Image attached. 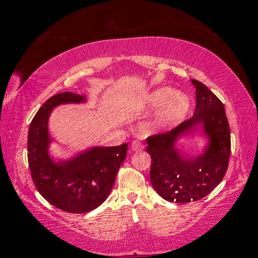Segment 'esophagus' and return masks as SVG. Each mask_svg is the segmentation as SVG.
<instances>
[{
	"instance_id": "34e87169",
	"label": "esophagus",
	"mask_w": 258,
	"mask_h": 258,
	"mask_svg": "<svg viewBox=\"0 0 258 258\" xmlns=\"http://www.w3.org/2000/svg\"><path fill=\"white\" fill-rule=\"evenodd\" d=\"M131 150H132V151H141V150H143L142 143L139 142V141H133L132 145H131Z\"/></svg>"
}]
</instances>
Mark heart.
I'll return each mask as SVG.
<instances>
[{
	"label": "heart",
	"instance_id": "obj_1",
	"mask_svg": "<svg viewBox=\"0 0 258 258\" xmlns=\"http://www.w3.org/2000/svg\"><path fill=\"white\" fill-rule=\"evenodd\" d=\"M147 108L160 109L154 121L156 127H166L177 124L184 118L190 108V99L183 93H176L172 87H158L143 100Z\"/></svg>",
	"mask_w": 258,
	"mask_h": 258
}]
</instances>
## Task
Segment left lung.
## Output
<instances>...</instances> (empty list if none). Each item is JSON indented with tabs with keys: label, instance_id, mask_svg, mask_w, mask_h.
Returning a JSON list of instances; mask_svg holds the SVG:
<instances>
[{
	"label": "left lung",
	"instance_id": "1",
	"mask_svg": "<svg viewBox=\"0 0 258 258\" xmlns=\"http://www.w3.org/2000/svg\"><path fill=\"white\" fill-rule=\"evenodd\" d=\"M191 82L197 100L194 116L168 132L147 138L152 186L161 198L172 203L197 202L206 197L223 180L230 160V126L223 103L202 82ZM198 123L203 124L210 146L197 159H184L173 148V141Z\"/></svg>",
	"mask_w": 258,
	"mask_h": 258
}]
</instances>
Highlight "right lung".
Returning a JSON list of instances; mask_svg holds the SVG:
<instances>
[{
	"instance_id": "add662e5",
	"label": "right lung",
	"mask_w": 258,
	"mask_h": 258,
	"mask_svg": "<svg viewBox=\"0 0 258 258\" xmlns=\"http://www.w3.org/2000/svg\"><path fill=\"white\" fill-rule=\"evenodd\" d=\"M84 101V95L72 92L51 97L30 123L27 140L28 165L36 189L54 207L73 214L93 211L108 198L127 152V143H124L95 147L69 161L51 160L47 154L50 112L59 104Z\"/></svg>"
}]
</instances>
